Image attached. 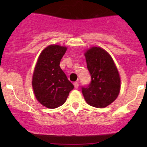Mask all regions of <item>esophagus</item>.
Masks as SVG:
<instances>
[{
	"mask_svg": "<svg viewBox=\"0 0 147 147\" xmlns=\"http://www.w3.org/2000/svg\"><path fill=\"white\" fill-rule=\"evenodd\" d=\"M74 88H79V82H75L74 83Z\"/></svg>",
	"mask_w": 147,
	"mask_h": 147,
	"instance_id": "34e87169",
	"label": "esophagus"
}]
</instances>
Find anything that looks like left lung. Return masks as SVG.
Segmentation results:
<instances>
[{"label": "left lung", "instance_id": "left-lung-1", "mask_svg": "<svg viewBox=\"0 0 147 147\" xmlns=\"http://www.w3.org/2000/svg\"><path fill=\"white\" fill-rule=\"evenodd\" d=\"M85 55L91 81L87 86L82 87L84 98L93 107H107L116 99L120 91L117 68L110 54L101 48H91Z\"/></svg>", "mask_w": 147, "mask_h": 147}]
</instances>
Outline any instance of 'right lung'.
Returning <instances> with one entry per match:
<instances>
[{
	"mask_svg": "<svg viewBox=\"0 0 147 147\" xmlns=\"http://www.w3.org/2000/svg\"><path fill=\"white\" fill-rule=\"evenodd\" d=\"M66 50L59 45H49L40 54L35 66L32 79L34 92L38 102L48 108L63 105L74 88L59 66Z\"/></svg>",
	"mask_w": 147,
	"mask_h": 147,
	"instance_id": "obj_1",
	"label": "right lung"
}]
</instances>
